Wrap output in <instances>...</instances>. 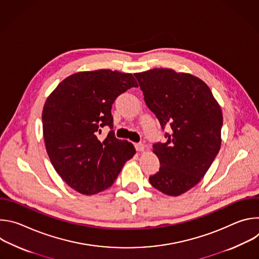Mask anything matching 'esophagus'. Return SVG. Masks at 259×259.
<instances>
[{"label":"esophagus","mask_w":259,"mask_h":259,"mask_svg":"<svg viewBox=\"0 0 259 259\" xmlns=\"http://www.w3.org/2000/svg\"><path fill=\"white\" fill-rule=\"evenodd\" d=\"M134 146H135V150H136L137 152H142V151H144V144L141 143V142L135 143Z\"/></svg>","instance_id":"1"}]
</instances>
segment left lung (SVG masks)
Returning a JSON list of instances; mask_svg holds the SVG:
<instances>
[{
	"mask_svg": "<svg viewBox=\"0 0 259 259\" xmlns=\"http://www.w3.org/2000/svg\"><path fill=\"white\" fill-rule=\"evenodd\" d=\"M134 76L162 129L169 128L166 141L153 145L161 166L149 180L160 192L179 196L203 178L219 152L221 108L210 88L190 73L154 68Z\"/></svg>",
	"mask_w": 259,
	"mask_h": 259,
	"instance_id": "8db88e82",
	"label": "left lung"
}]
</instances>
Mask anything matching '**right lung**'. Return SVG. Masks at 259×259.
I'll list each match as a JSON object with an SVG mask.
<instances>
[{
  "mask_svg": "<svg viewBox=\"0 0 259 259\" xmlns=\"http://www.w3.org/2000/svg\"><path fill=\"white\" fill-rule=\"evenodd\" d=\"M138 84L131 73L99 69L64 79L47 98L43 133L49 159L75 191L95 195L109 188L135 149L116 137L112 106L116 98ZM111 131L99 139L101 128Z\"/></svg>",
  "mask_w": 259,
  "mask_h": 259,
  "instance_id": "obj_1",
  "label": "right lung"
}]
</instances>
